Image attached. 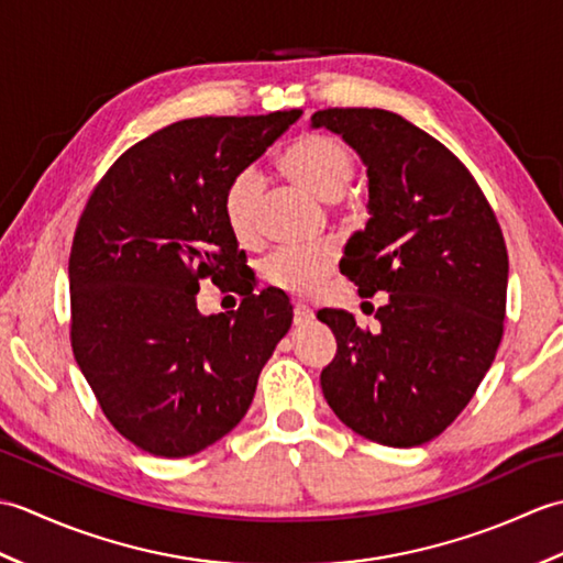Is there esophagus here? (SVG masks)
Segmentation results:
<instances>
[{
    "label": "esophagus",
    "instance_id": "esophagus-1",
    "mask_svg": "<svg viewBox=\"0 0 563 563\" xmlns=\"http://www.w3.org/2000/svg\"><path fill=\"white\" fill-rule=\"evenodd\" d=\"M314 317V312H312V307L309 305H305V302H295V307H292V319H295V324L300 327V324H307L309 319Z\"/></svg>",
    "mask_w": 563,
    "mask_h": 563
}]
</instances>
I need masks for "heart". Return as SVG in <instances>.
Here are the masks:
<instances>
[{"mask_svg": "<svg viewBox=\"0 0 563 563\" xmlns=\"http://www.w3.org/2000/svg\"><path fill=\"white\" fill-rule=\"evenodd\" d=\"M283 172L302 188L324 200H336L349 188L355 174L353 152L345 142L324 133L302 135L283 154ZM261 176L256 169L236 172L222 194V214L239 242L256 236V206L261 196ZM336 266V246L329 242L309 246H280L263 261V278L273 288L292 295H314Z\"/></svg>", "mask_w": 563, "mask_h": 563, "instance_id": "1", "label": "heart"}]
</instances>
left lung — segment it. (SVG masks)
I'll use <instances>...</instances> for the list:
<instances>
[{"mask_svg":"<svg viewBox=\"0 0 563 563\" xmlns=\"http://www.w3.org/2000/svg\"><path fill=\"white\" fill-rule=\"evenodd\" d=\"M367 164L369 212L341 258L363 297L389 292L375 331L317 314L336 336L321 389L341 421L379 445L438 438L479 389L504 339L508 251L494 208L440 140L385 109L312 115Z\"/></svg>","mask_w":563,"mask_h":563,"instance_id":"left-lung-1","label":"left lung"}]
</instances>
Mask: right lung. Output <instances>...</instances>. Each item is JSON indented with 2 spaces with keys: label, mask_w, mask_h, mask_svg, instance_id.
I'll return each mask as SVG.
<instances>
[{
  "label": "right lung",
  "mask_w": 563,
  "mask_h": 563,
  "mask_svg": "<svg viewBox=\"0 0 563 563\" xmlns=\"http://www.w3.org/2000/svg\"><path fill=\"white\" fill-rule=\"evenodd\" d=\"M300 109L206 115L135 142L93 186L69 251V341L103 416L157 457H188L242 421L292 324L280 290L256 292L222 214L230 178ZM200 279L243 295L202 318Z\"/></svg>",
  "instance_id": "add662e5"
}]
</instances>
